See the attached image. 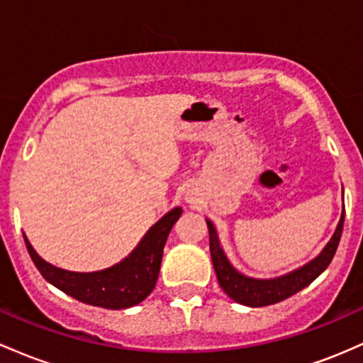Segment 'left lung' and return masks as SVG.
Segmentation results:
<instances>
[{
    "instance_id": "1",
    "label": "left lung",
    "mask_w": 363,
    "mask_h": 363,
    "mask_svg": "<svg viewBox=\"0 0 363 363\" xmlns=\"http://www.w3.org/2000/svg\"><path fill=\"white\" fill-rule=\"evenodd\" d=\"M343 221L345 209L333 238L329 240V243L325 245L324 250L320 252L312 262L300 267V269L290 272V274L266 281L247 278V276L240 274V272L228 262L225 252H223L221 245H219L218 233H216L214 225L211 221H207V228H209L211 259H213V266L216 276H218L219 286H221L226 295L230 296V298H233L235 302L248 305V307H266V305L278 303L290 298L291 295H295V293L303 290L305 286H308V284H311L312 281L331 264V260L335 257L337 250V245H340L341 233H343Z\"/></svg>"
}]
</instances>
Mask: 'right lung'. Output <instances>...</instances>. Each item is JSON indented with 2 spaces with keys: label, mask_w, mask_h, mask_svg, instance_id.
<instances>
[{
  "label": "right lung",
  "mask_w": 363,
  "mask_h": 363,
  "mask_svg": "<svg viewBox=\"0 0 363 363\" xmlns=\"http://www.w3.org/2000/svg\"><path fill=\"white\" fill-rule=\"evenodd\" d=\"M180 216V207L171 211L150 228L138 247L123 262L97 272L58 269L35 254L26 235L23 240L32 262L35 264L44 279L79 302L120 311L140 303L154 290L161 269L162 248L166 245L171 228Z\"/></svg>",
  "instance_id": "1"
}]
</instances>
